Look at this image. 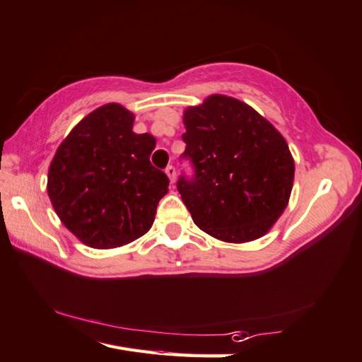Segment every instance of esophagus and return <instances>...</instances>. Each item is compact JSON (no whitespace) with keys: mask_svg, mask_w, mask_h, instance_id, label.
<instances>
[{"mask_svg":"<svg viewBox=\"0 0 362 362\" xmlns=\"http://www.w3.org/2000/svg\"><path fill=\"white\" fill-rule=\"evenodd\" d=\"M166 174H168V177H169L170 183H174V182H175V179H177L175 168H174V166H168V168H166Z\"/></svg>","mask_w":362,"mask_h":362,"instance_id":"34e87169","label":"esophagus"}]
</instances>
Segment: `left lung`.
<instances>
[{"instance_id":"obj_1","label":"left lung","mask_w":362,"mask_h":362,"mask_svg":"<svg viewBox=\"0 0 362 362\" xmlns=\"http://www.w3.org/2000/svg\"><path fill=\"white\" fill-rule=\"evenodd\" d=\"M183 156L193 180L177 189L194 225L212 238L244 244L262 238L290 202L294 160L277 128L245 104L210 95L183 112Z\"/></svg>"}]
</instances>
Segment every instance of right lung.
Returning <instances> with one entry per match:
<instances>
[{
	"instance_id": "right-lung-1",
	"label": "right lung",
	"mask_w": 362,
	"mask_h": 362,
	"mask_svg": "<svg viewBox=\"0 0 362 362\" xmlns=\"http://www.w3.org/2000/svg\"><path fill=\"white\" fill-rule=\"evenodd\" d=\"M134 114L109 103L83 117L57 148L47 193L58 218L82 244L117 248L153 225L169 189L150 163L156 139L133 131Z\"/></svg>"
}]
</instances>
